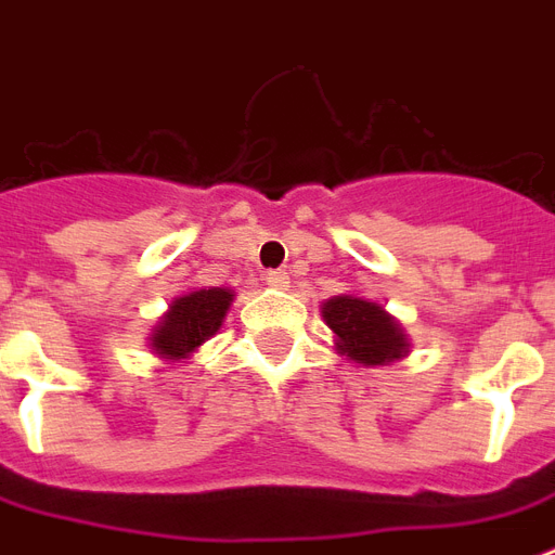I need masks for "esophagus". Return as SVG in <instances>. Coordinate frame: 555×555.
Listing matches in <instances>:
<instances>
[{
    "instance_id": "1",
    "label": "esophagus",
    "mask_w": 555,
    "mask_h": 555,
    "mask_svg": "<svg viewBox=\"0 0 555 555\" xmlns=\"http://www.w3.org/2000/svg\"><path fill=\"white\" fill-rule=\"evenodd\" d=\"M264 282H268L270 287H279V291H285L287 273H285V270H268V273H264Z\"/></svg>"
}]
</instances>
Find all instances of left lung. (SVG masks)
<instances>
[{"mask_svg": "<svg viewBox=\"0 0 555 555\" xmlns=\"http://www.w3.org/2000/svg\"><path fill=\"white\" fill-rule=\"evenodd\" d=\"M322 317L337 334L339 351L354 363L386 365L405 354L403 331L377 302L360 296H334L322 308Z\"/></svg>", "mask_w": 555, "mask_h": 555, "instance_id": "8db88e82", "label": "left lung"}]
</instances>
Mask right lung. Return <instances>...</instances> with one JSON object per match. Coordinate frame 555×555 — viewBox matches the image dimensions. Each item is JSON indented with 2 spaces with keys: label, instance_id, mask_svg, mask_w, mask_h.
I'll return each instance as SVG.
<instances>
[{
  "label": "right lung",
  "instance_id": "right-lung-1",
  "mask_svg": "<svg viewBox=\"0 0 555 555\" xmlns=\"http://www.w3.org/2000/svg\"><path fill=\"white\" fill-rule=\"evenodd\" d=\"M233 294L224 287L192 291L172 302L169 313L152 334V348L167 360H184L201 343H207L224 322Z\"/></svg>",
  "mask_w": 555,
  "mask_h": 555
}]
</instances>
